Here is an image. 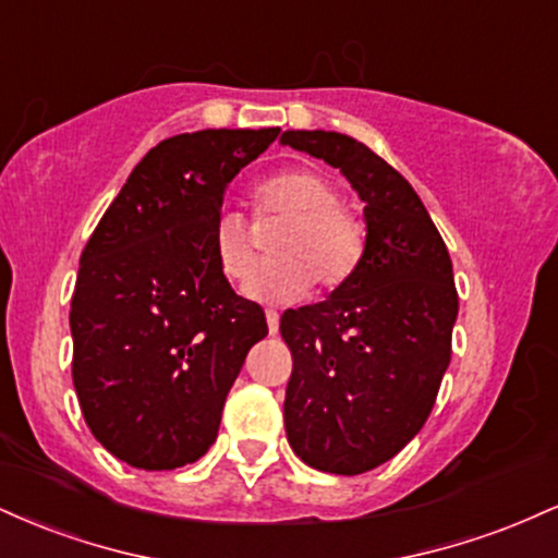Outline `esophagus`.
I'll list each match as a JSON object with an SVG mask.
<instances>
[{
  "label": "esophagus",
  "instance_id": "esophagus-1",
  "mask_svg": "<svg viewBox=\"0 0 558 558\" xmlns=\"http://www.w3.org/2000/svg\"><path fill=\"white\" fill-rule=\"evenodd\" d=\"M265 317H267V328H270V336H275L280 325V315L275 310H265Z\"/></svg>",
  "mask_w": 558,
  "mask_h": 558
}]
</instances>
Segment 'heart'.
Returning <instances> with one entry per match:
<instances>
[{
    "instance_id": "1",
    "label": "heart",
    "mask_w": 558,
    "mask_h": 558,
    "mask_svg": "<svg viewBox=\"0 0 558 558\" xmlns=\"http://www.w3.org/2000/svg\"><path fill=\"white\" fill-rule=\"evenodd\" d=\"M257 217H286L275 233L270 252L248 283V296L262 301L301 299L317 280L338 288L354 275L364 254V228L338 204V191L328 178L312 170H286L267 178L254 191ZM209 246L217 270L241 286L257 265V248L246 220L239 213H220L213 222Z\"/></svg>"
}]
</instances>
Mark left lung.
<instances>
[{
  "mask_svg": "<svg viewBox=\"0 0 558 558\" xmlns=\"http://www.w3.org/2000/svg\"><path fill=\"white\" fill-rule=\"evenodd\" d=\"M280 144L338 168L364 202L360 267L319 304L286 310L293 356L286 435L304 464L362 475L430 417L459 315L453 267L417 191L362 141L286 131Z\"/></svg>",
  "mask_w": 558,
  "mask_h": 558,
  "instance_id": "1",
  "label": "left lung"
}]
</instances>
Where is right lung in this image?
I'll return each instance as SVG.
<instances>
[{
    "mask_svg": "<svg viewBox=\"0 0 558 558\" xmlns=\"http://www.w3.org/2000/svg\"><path fill=\"white\" fill-rule=\"evenodd\" d=\"M280 128L165 138L133 168L81 254L70 301L73 386L88 430L136 470L209 451L259 304L217 270L209 233L228 183Z\"/></svg>",
    "mask_w": 558,
    "mask_h": 558,
    "instance_id": "right-lung-1",
    "label": "right lung"
}]
</instances>
